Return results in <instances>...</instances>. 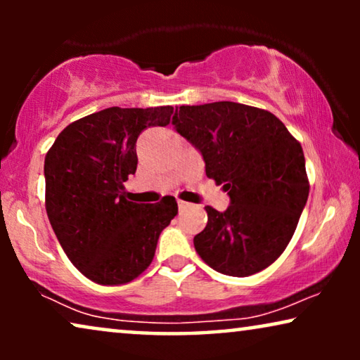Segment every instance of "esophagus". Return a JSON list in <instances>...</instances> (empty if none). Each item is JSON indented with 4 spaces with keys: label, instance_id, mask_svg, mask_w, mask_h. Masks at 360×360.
<instances>
[{
    "label": "esophagus",
    "instance_id": "1",
    "mask_svg": "<svg viewBox=\"0 0 360 360\" xmlns=\"http://www.w3.org/2000/svg\"><path fill=\"white\" fill-rule=\"evenodd\" d=\"M191 203H186V201H181V200H179V210L180 211H186V210H190L191 208Z\"/></svg>",
    "mask_w": 360,
    "mask_h": 360
}]
</instances>
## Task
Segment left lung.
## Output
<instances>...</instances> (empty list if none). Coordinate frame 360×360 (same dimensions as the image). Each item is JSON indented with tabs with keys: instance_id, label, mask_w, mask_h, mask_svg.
I'll return each instance as SVG.
<instances>
[{
	"instance_id": "obj_1",
	"label": "left lung",
	"mask_w": 360,
	"mask_h": 360,
	"mask_svg": "<svg viewBox=\"0 0 360 360\" xmlns=\"http://www.w3.org/2000/svg\"><path fill=\"white\" fill-rule=\"evenodd\" d=\"M172 124L229 195L226 211L206 206L196 252L216 272L248 277L280 257L297 229L309 185L300 142L272 112L233 101L175 108Z\"/></svg>"
}]
</instances>
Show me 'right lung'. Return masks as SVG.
I'll use <instances>...</instances> for the list:
<instances>
[{"label":"right lung","mask_w":360,"mask_h":360,"mask_svg":"<svg viewBox=\"0 0 360 360\" xmlns=\"http://www.w3.org/2000/svg\"><path fill=\"white\" fill-rule=\"evenodd\" d=\"M172 112V106L106 108L68 124L47 152L49 221L70 262L93 282L121 285L144 272L179 213L174 196L134 203L122 185L136 174L137 137L169 124Z\"/></svg>","instance_id":"obj_1"}]
</instances>
